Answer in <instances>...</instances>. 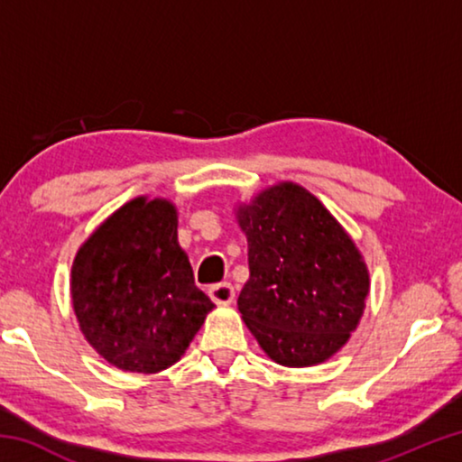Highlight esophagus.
Returning <instances> with one entry per match:
<instances>
[{
    "mask_svg": "<svg viewBox=\"0 0 462 462\" xmlns=\"http://www.w3.org/2000/svg\"><path fill=\"white\" fill-rule=\"evenodd\" d=\"M209 297H212L217 306H228L234 300V287L230 283H217L209 287Z\"/></svg>",
    "mask_w": 462,
    "mask_h": 462,
    "instance_id": "obj_1",
    "label": "esophagus"
}]
</instances>
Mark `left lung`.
<instances>
[{
	"mask_svg": "<svg viewBox=\"0 0 462 462\" xmlns=\"http://www.w3.org/2000/svg\"><path fill=\"white\" fill-rule=\"evenodd\" d=\"M250 277L242 319L271 361L319 365L348 342L369 295V269L353 238L316 195L283 181L236 208Z\"/></svg>",
	"mask_w": 462,
	"mask_h": 462,
	"instance_id": "obj_1",
	"label": "left lung"
}]
</instances>
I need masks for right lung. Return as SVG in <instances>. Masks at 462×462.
<instances>
[{"mask_svg": "<svg viewBox=\"0 0 462 462\" xmlns=\"http://www.w3.org/2000/svg\"><path fill=\"white\" fill-rule=\"evenodd\" d=\"M71 300L85 340L109 365L146 374L175 365L214 310L177 242V208L144 195L77 250Z\"/></svg>", "mask_w": 462, "mask_h": 462, "instance_id": "obj_1", "label": "right lung"}]
</instances>
